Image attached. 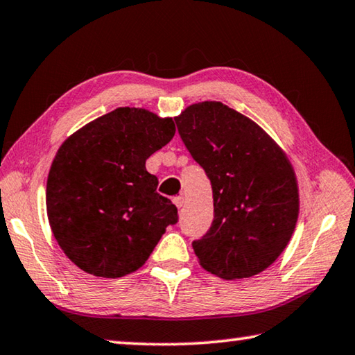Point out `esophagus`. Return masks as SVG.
Returning <instances> with one entry per match:
<instances>
[{"instance_id": "34e87169", "label": "esophagus", "mask_w": 355, "mask_h": 355, "mask_svg": "<svg viewBox=\"0 0 355 355\" xmlns=\"http://www.w3.org/2000/svg\"><path fill=\"white\" fill-rule=\"evenodd\" d=\"M184 202H186L184 196H177L175 199H173V205H175L177 208H182L184 205Z\"/></svg>"}]
</instances>
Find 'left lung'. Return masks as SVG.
<instances>
[{
  "mask_svg": "<svg viewBox=\"0 0 355 355\" xmlns=\"http://www.w3.org/2000/svg\"><path fill=\"white\" fill-rule=\"evenodd\" d=\"M175 122L213 188L214 220L192 243L200 266L225 280L263 272L296 228L299 186L290 158L260 125L220 101L189 105Z\"/></svg>",
  "mask_w": 355,
  "mask_h": 355,
  "instance_id": "8db88e82",
  "label": "left lung"
}]
</instances>
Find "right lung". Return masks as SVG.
Returning <instances> with one entry per match:
<instances>
[{
    "instance_id": "1",
    "label": "right lung",
    "mask_w": 355,
    "mask_h": 355,
    "mask_svg": "<svg viewBox=\"0 0 355 355\" xmlns=\"http://www.w3.org/2000/svg\"><path fill=\"white\" fill-rule=\"evenodd\" d=\"M175 135L172 117L117 107L58 148L46 180V214L59 248L81 271L117 279L139 269L177 208L156 192L146 161Z\"/></svg>"
}]
</instances>
